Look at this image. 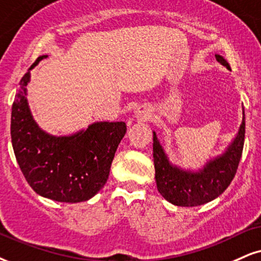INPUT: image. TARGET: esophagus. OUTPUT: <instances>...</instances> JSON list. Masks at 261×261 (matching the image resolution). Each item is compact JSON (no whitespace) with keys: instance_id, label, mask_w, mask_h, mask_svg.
<instances>
[{"instance_id":"obj_1","label":"esophagus","mask_w":261,"mask_h":261,"mask_svg":"<svg viewBox=\"0 0 261 261\" xmlns=\"http://www.w3.org/2000/svg\"><path fill=\"white\" fill-rule=\"evenodd\" d=\"M136 117L139 118L140 121H146L150 118V111L145 108H139L136 111Z\"/></svg>"}]
</instances>
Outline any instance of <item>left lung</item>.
Masks as SVG:
<instances>
[{
    "instance_id": "8db88e82",
    "label": "left lung",
    "mask_w": 261,
    "mask_h": 261,
    "mask_svg": "<svg viewBox=\"0 0 261 261\" xmlns=\"http://www.w3.org/2000/svg\"><path fill=\"white\" fill-rule=\"evenodd\" d=\"M215 58L231 70L229 63L219 54ZM246 117H243L236 137L219 156L207 161L198 170L182 169L173 165L153 132V163L157 190L167 201L180 207H196L213 201L231 184L242 156Z\"/></svg>"
}]
</instances>
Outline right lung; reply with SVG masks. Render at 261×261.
Masks as SVG:
<instances>
[{
    "mask_svg": "<svg viewBox=\"0 0 261 261\" xmlns=\"http://www.w3.org/2000/svg\"><path fill=\"white\" fill-rule=\"evenodd\" d=\"M47 56L38 57L22 76L12 106L11 137L15 159L36 194L66 203L92 198L104 188L124 122H94L71 136L57 137L41 129L27 98L30 71Z\"/></svg>",
    "mask_w": 261,
    "mask_h": 261,
    "instance_id": "add662e5",
    "label": "right lung"
}]
</instances>
